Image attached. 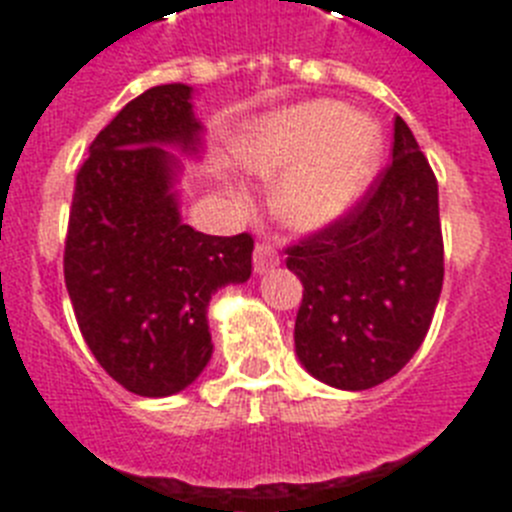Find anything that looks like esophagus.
<instances>
[{
  "label": "esophagus",
  "instance_id": "34e87169",
  "mask_svg": "<svg viewBox=\"0 0 512 512\" xmlns=\"http://www.w3.org/2000/svg\"><path fill=\"white\" fill-rule=\"evenodd\" d=\"M252 263H255V273L257 276H263L268 273L270 268H276L278 265V255L276 249L270 247V244H257L255 247V257H252Z\"/></svg>",
  "mask_w": 512,
  "mask_h": 512
}]
</instances>
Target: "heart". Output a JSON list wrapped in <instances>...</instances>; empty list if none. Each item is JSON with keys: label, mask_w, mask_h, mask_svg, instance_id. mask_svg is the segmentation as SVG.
<instances>
[{"label": "heart", "mask_w": 512, "mask_h": 512, "mask_svg": "<svg viewBox=\"0 0 512 512\" xmlns=\"http://www.w3.org/2000/svg\"><path fill=\"white\" fill-rule=\"evenodd\" d=\"M382 132L338 101H307L249 127L242 163L263 179L281 176L273 213L294 231L341 221L364 197L382 161Z\"/></svg>", "instance_id": "obj_1"}]
</instances>
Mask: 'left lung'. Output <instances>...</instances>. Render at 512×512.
<instances>
[{
	"instance_id": "1",
	"label": "left lung",
	"mask_w": 512,
	"mask_h": 512,
	"mask_svg": "<svg viewBox=\"0 0 512 512\" xmlns=\"http://www.w3.org/2000/svg\"><path fill=\"white\" fill-rule=\"evenodd\" d=\"M304 286L296 356L309 375L367 390L398 375L427 336L442 291L437 179L395 117L393 161L341 218L286 249Z\"/></svg>"
}]
</instances>
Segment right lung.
Here are the masks:
<instances>
[{"label":"right lung","instance_id":"right-lung-1","mask_svg":"<svg viewBox=\"0 0 512 512\" xmlns=\"http://www.w3.org/2000/svg\"><path fill=\"white\" fill-rule=\"evenodd\" d=\"M192 88L156 85L90 143L77 171L64 283L88 349L135 395L184 390L210 362V296L252 273V236L182 223L169 148L200 153Z\"/></svg>","mask_w":512,"mask_h":512}]
</instances>
